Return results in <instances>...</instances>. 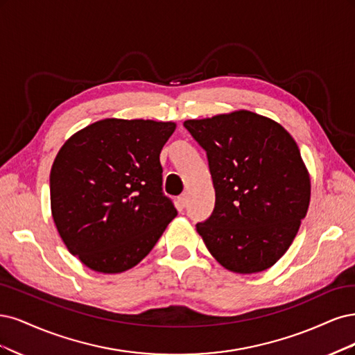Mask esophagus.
<instances>
[{
	"label": "esophagus",
	"instance_id": "obj_1",
	"mask_svg": "<svg viewBox=\"0 0 355 355\" xmlns=\"http://www.w3.org/2000/svg\"><path fill=\"white\" fill-rule=\"evenodd\" d=\"M177 203H178V207L182 209V208H186V205H187V194H181V196L177 199Z\"/></svg>",
	"mask_w": 355,
	"mask_h": 355
}]
</instances>
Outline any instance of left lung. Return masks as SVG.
<instances>
[{
    "label": "left lung",
    "instance_id": "left-lung-1",
    "mask_svg": "<svg viewBox=\"0 0 355 355\" xmlns=\"http://www.w3.org/2000/svg\"><path fill=\"white\" fill-rule=\"evenodd\" d=\"M184 127L207 152L215 208L196 224L211 255L239 274L270 268L284 255L310 205V175L280 123L249 110Z\"/></svg>",
    "mask_w": 355,
    "mask_h": 355
}]
</instances>
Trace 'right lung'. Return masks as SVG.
Returning <instances> with one entry per match:
<instances>
[{"label": "right lung", "mask_w": 355, "mask_h": 355, "mask_svg": "<svg viewBox=\"0 0 355 355\" xmlns=\"http://www.w3.org/2000/svg\"><path fill=\"white\" fill-rule=\"evenodd\" d=\"M174 122L103 119L73 134L50 173L62 240L88 268L115 274L150 252L177 209L162 191V147Z\"/></svg>", "instance_id": "obj_1"}]
</instances>
